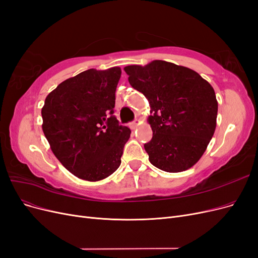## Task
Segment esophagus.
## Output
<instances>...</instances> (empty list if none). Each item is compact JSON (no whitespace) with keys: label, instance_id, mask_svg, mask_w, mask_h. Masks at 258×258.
Returning a JSON list of instances; mask_svg holds the SVG:
<instances>
[{"label":"esophagus","instance_id":"obj_1","mask_svg":"<svg viewBox=\"0 0 258 258\" xmlns=\"http://www.w3.org/2000/svg\"><path fill=\"white\" fill-rule=\"evenodd\" d=\"M139 123H140V119H136L134 122L131 123V126L134 127V128H136V127H138V126H139Z\"/></svg>","mask_w":258,"mask_h":258}]
</instances>
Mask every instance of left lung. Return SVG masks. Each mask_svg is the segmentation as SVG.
Instances as JSON below:
<instances>
[{"label": "left lung", "mask_w": 258, "mask_h": 258, "mask_svg": "<svg viewBox=\"0 0 258 258\" xmlns=\"http://www.w3.org/2000/svg\"><path fill=\"white\" fill-rule=\"evenodd\" d=\"M130 85L151 105L153 138L144 148L156 168L182 172L206 152L216 128L217 101L212 86L194 70L154 60L123 69Z\"/></svg>", "instance_id": "left-lung-1"}]
</instances>
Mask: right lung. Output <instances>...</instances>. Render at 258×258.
Segmentation results:
<instances>
[{"instance_id": "right-lung-1", "label": "right lung", "mask_w": 258, "mask_h": 258, "mask_svg": "<svg viewBox=\"0 0 258 258\" xmlns=\"http://www.w3.org/2000/svg\"><path fill=\"white\" fill-rule=\"evenodd\" d=\"M121 70L89 69L68 79L46 97L44 135L58 160L75 176L97 182L120 166L131 130L113 115Z\"/></svg>"}]
</instances>
